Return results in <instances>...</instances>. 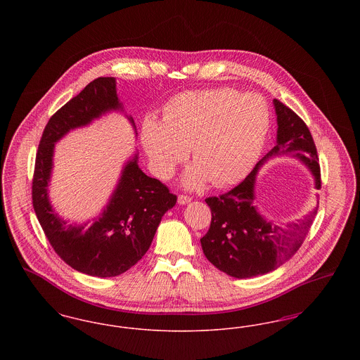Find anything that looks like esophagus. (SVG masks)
Listing matches in <instances>:
<instances>
[{
    "label": "esophagus",
    "mask_w": 360,
    "mask_h": 360,
    "mask_svg": "<svg viewBox=\"0 0 360 360\" xmlns=\"http://www.w3.org/2000/svg\"><path fill=\"white\" fill-rule=\"evenodd\" d=\"M190 201H191V198L188 197V195H179V197H178V204H179V205H186Z\"/></svg>",
    "instance_id": "1"
}]
</instances>
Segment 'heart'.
Here are the masks:
<instances>
[{
	"mask_svg": "<svg viewBox=\"0 0 360 360\" xmlns=\"http://www.w3.org/2000/svg\"><path fill=\"white\" fill-rule=\"evenodd\" d=\"M270 128V112L252 93L231 87L181 93L141 124L140 140L155 174L172 176L191 150L195 162L182 178L188 188L210 179L223 188L243 179L257 163Z\"/></svg>",
	"mask_w": 360,
	"mask_h": 360,
	"instance_id": "obj_1",
	"label": "heart"
}]
</instances>
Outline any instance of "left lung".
<instances>
[{
  "mask_svg": "<svg viewBox=\"0 0 360 360\" xmlns=\"http://www.w3.org/2000/svg\"><path fill=\"white\" fill-rule=\"evenodd\" d=\"M276 143L231 191L220 197L206 198L212 212V223L201 247L206 259L220 271L233 278H252L274 271L301 247L317 206L298 223L282 226L260 214L255 205V185L259 170L276 156H291L307 166L314 188H321L317 150L308 127L290 108L274 100Z\"/></svg>",
  "mask_w": 360,
  "mask_h": 360,
  "instance_id": "1",
  "label": "left lung"
}]
</instances>
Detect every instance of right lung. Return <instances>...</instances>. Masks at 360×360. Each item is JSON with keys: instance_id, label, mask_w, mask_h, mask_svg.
I'll return each mask as SVG.
<instances>
[{"instance_id": "add662e5", "label": "right lung", "mask_w": 360, "mask_h": 360, "mask_svg": "<svg viewBox=\"0 0 360 360\" xmlns=\"http://www.w3.org/2000/svg\"><path fill=\"white\" fill-rule=\"evenodd\" d=\"M112 112L124 113L113 77L94 79L63 105L44 128L32 182L34 213L55 252L74 270L100 278L117 276L135 266L148 251L163 214L176 202V195L160 181L141 172L135 151L124 163L108 204L91 223L69 224L55 212L49 195L55 144ZM125 116L136 134L135 121Z\"/></svg>"}]
</instances>
